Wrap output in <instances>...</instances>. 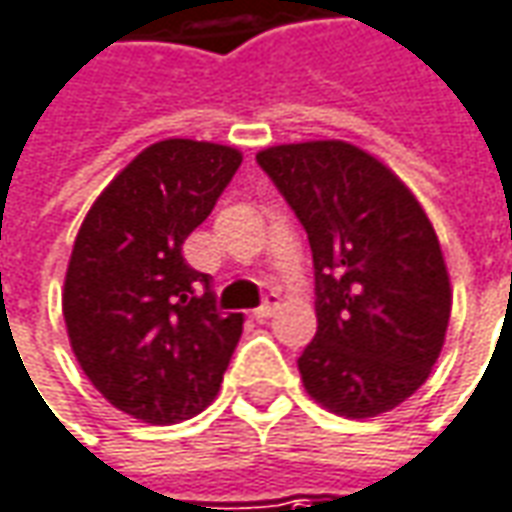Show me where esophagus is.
Returning <instances> with one entry per match:
<instances>
[{"instance_id": "34e87169", "label": "esophagus", "mask_w": 512, "mask_h": 512, "mask_svg": "<svg viewBox=\"0 0 512 512\" xmlns=\"http://www.w3.org/2000/svg\"><path fill=\"white\" fill-rule=\"evenodd\" d=\"M280 308V302H277V294H271L269 300L263 302L260 308H255V319H269V316H274V311Z\"/></svg>"}]
</instances>
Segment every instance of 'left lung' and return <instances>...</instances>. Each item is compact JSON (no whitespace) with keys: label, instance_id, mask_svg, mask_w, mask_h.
Here are the masks:
<instances>
[{"label":"left lung","instance_id":"obj_1","mask_svg":"<svg viewBox=\"0 0 512 512\" xmlns=\"http://www.w3.org/2000/svg\"><path fill=\"white\" fill-rule=\"evenodd\" d=\"M308 232L316 336L302 387L333 415L364 420L401 406L446 342L451 280L429 215L378 156L344 139L257 154Z\"/></svg>","mask_w":512,"mask_h":512}]
</instances>
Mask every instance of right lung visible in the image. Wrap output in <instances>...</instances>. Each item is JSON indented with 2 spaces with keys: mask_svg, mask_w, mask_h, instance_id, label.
Returning <instances> with one entry per match:
<instances>
[{
  "mask_svg": "<svg viewBox=\"0 0 512 512\" xmlns=\"http://www.w3.org/2000/svg\"><path fill=\"white\" fill-rule=\"evenodd\" d=\"M243 154L162 139L139 151L83 218L64 277L72 353L106 401L142 423L198 415L218 395L243 314L215 308L210 274L182 257Z\"/></svg>",
  "mask_w": 512,
  "mask_h": 512,
  "instance_id": "add662e5",
  "label": "right lung"
}]
</instances>
